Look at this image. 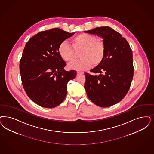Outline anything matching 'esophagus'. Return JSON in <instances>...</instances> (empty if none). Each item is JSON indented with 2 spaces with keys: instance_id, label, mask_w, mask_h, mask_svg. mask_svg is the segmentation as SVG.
I'll list each match as a JSON object with an SVG mask.
<instances>
[{
  "instance_id": "obj_1",
  "label": "esophagus",
  "mask_w": 154,
  "mask_h": 154,
  "mask_svg": "<svg viewBox=\"0 0 154 154\" xmlns=\"http://www.w3.org/2000/svg\"><path fill=\"white\" fill-rule=\"evenodd\" d=\"M84 74V73H83V72H77V75H80V74Z\"/></svg>"
}]
</instances>
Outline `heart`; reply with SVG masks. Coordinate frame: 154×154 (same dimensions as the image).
<instances>
[{"label":"heart","instance_id":"obj_1","mask_svg":"<svg viewBox=\"0 0 154 154\" xmlns=\"http://www.w3.org/2000/svg\"><path fill=\"white\" fill-rule=\"evenodd\" d=\"M72 46L67 42H61L58 46V52L61 57L68 63L74 61L80 53L79 60L69 64V69L83 70L91 65L96 67L101 64L105 55V45L102 41L97 40L95 36L82 33L73 37Z\"/></svg>","mask_w":154,"mask_h":154}]
</instances>
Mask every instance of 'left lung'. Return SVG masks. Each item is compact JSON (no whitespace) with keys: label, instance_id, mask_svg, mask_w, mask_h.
<instances>
[{"label":"left lung","instance_id":"left-lung-1","mask_svg":"<svg viewBox=\"0 0 154 154\" xmlns=\"http://www.w3.org/2000/svg\"><path fill=\"white\" fill-rule=\"evenodd\" d=\"M103 38L105 55L98 66L85 73L87 96L96 105L107 107L119 102L127 94L134 74L133 52L122 35L109 27L85 31Z\"/></svg>","mask_w":154,"mask_h":154}]
</instances>
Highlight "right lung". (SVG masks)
Masks as SVG:
<instances>
[{
    "label": "right lung",
    "instance_id": "1",
    "mask_svg": "<svg viewBox=\"0 0 154 154\" xmlns=\"http://www.w3.org/2000/svg\"><path fill=\"white\" fill-rule=\"evenodd\" d=\"M74 33L55 28L38 33L25 45L20 60L21 82L27 96L39 106L53 108L66 96L67 84L77 72L64 70L58 48Z\"/></svg>",
    "mask_w": 154,
    "mask_h": 154
}]
</instances>
